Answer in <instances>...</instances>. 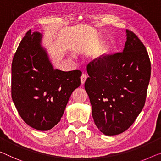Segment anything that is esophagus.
Returning <instances> with one entry per match:
<instances>
[{"label": "esophagus", "mask_w": 161, "mask_h": 161, "mask_svg": "<svg viewBox=\"0 0 161 161\" xmlns=\"http://www.w3.org/2000/svg\"><path fill=\"white\" fill-rule=\"evenodd\" d=\"M87 76L86 74H83L82 75H81V85H85V81H86V80H87Z\"/></svg>", "instance_id": "1"}]
</instances>
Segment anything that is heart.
Listing matches in <instances>:
<instances>
[{
    "instance_id": "b5f03b06",
    "label": "heart",
    "mask_w": 161,
    "mask_h": 161,
    "mask_svg": "<svg viewBox=\"0 0 161 161\" xmlns=\"http://www.w3.org/2000/svg\"><path fill=\"white\" fill-rule=\"evenodd\" d=\"M114 48V43H111V44L109 43V44L105 45L97 52V53L95 55V58H97V60H102L104 56L111 54Z\"/></svg>"
}]
</instances>
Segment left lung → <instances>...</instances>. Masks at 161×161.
<instances>
[{
	"label": "left lung",
	"instance_id": "8db88e82",
	"mask_svg": "<svg viewBox=\"0 0 161 161\" xmlns=\"http://www.w3.org/2000/svg\"><path fill=\"white\" fill-rule=\"evenodd\" d=\"M123 52L89 64L85 88L95 124L107 136L127 130L145 105L151 64L145 45L126 30Z\"/></svg>",
	"mask_w": 161,
	"mask_h": 161
}]
</instances>
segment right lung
I'll use <instances>...</instances> for the list:
<instances>
[{"mask_svg":"<svg viewBox=\"0 0 161 161\" xmlns=\"http://www.w3.org/2000/svg\"><path fill=\"white\" fill-rule=\"evenodd\" d=\"M42 36L30 30L19 43L11 64V97L26 124L47 131L61 121L81 72L54 69Z\"/></svg>","mask_w":161,"mask_h":161,"instance_id":"add662e5","label":"right lung"}]
</instances>
